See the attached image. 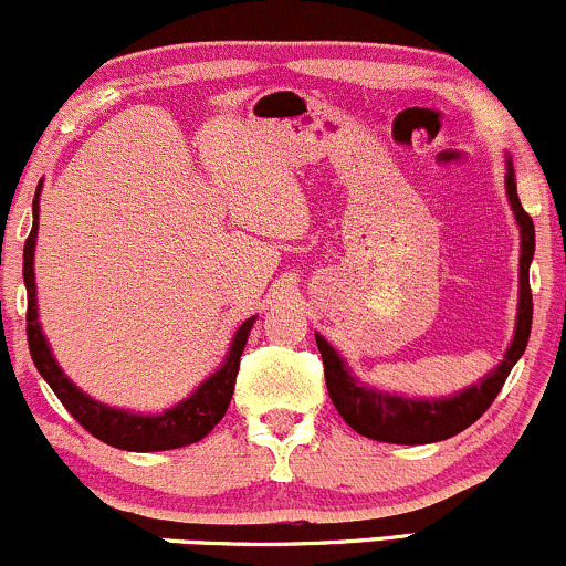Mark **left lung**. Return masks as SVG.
I'll return each instance as SVG.
<instances>
[{
    "instance_id": "8db88e82",
    "label": "left lung",
    "mask_w": 566,
    "mask_h": 566,
    "mask_svg": "<svg viewBox=\"0 0 566 566\" xmlns=\"http://www.w3.org/2000/svg\"><path fill=\"white\" fill-rule=\"evenodd\" d=\"M505 188H509L513 216H516L518 229H522L518 322L516 335H513V343L509 354H505V359L500 361V367L492 369V375H486L479 386H471L469 391L439 401H415L401 399V396L369 391V388L361 386V382L348 373L343 359L337 356V350L329 346L322 335H316V346H319L324 361V380H327L329 399H333L340 418L346 420L356 433H361V437L375 441H391V444H431V441L450 439L454 433L465 431V428L476 423L486 409H490L492 401L497 399L500 388H503L505 378L511 375L513 365H516L518 356L527 348L532 329L530 263L532 255H535V223H532V218L524 212L522 201H518L511 161L509 175H505Z\"/></svg>"
}]
</instances>
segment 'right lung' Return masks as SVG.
<instances>
[{"label": "right lung", "instance_id": "1", "mask_svg": "<svg viewBox=\"0 0 566 566\" xmlns=\"http://www.w3.org/2000/svg\"><path fill=\"white\" fill-rule=\"evenodd\" d=\"M36 220H39V188L34 197V226H31L29 239L23 247V282L25 295H29V308H25V335H29L31 359L44 380L50 382L61 405L69 409L71 418L82 428H87L95 439L106 441V444L119 447L129 452H159L175 450V447L193 444V441L205 439L207 433L223 420L226 409L233 396L239 373V356H242L247 335H250L252 319H247L233 335L229 359L218 369L212 378H207L201 386L180 401L178 407L167 409L161 415H133L125 409H112L101 401L84 396L80 388L71 382L61 367L55 365L53 354H50L48 340L42 337L36 322V287H34V244H36Z\"/></svg>", "mask_w": 566, "mask_h": 566}]
</instances>
